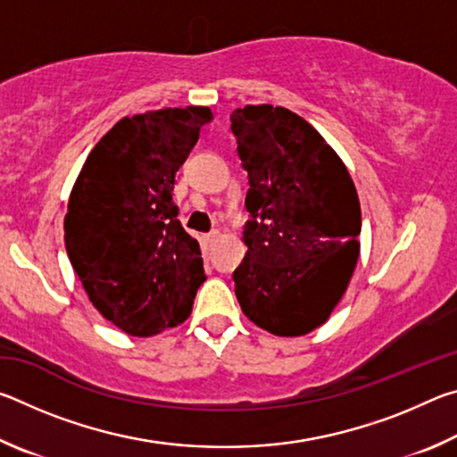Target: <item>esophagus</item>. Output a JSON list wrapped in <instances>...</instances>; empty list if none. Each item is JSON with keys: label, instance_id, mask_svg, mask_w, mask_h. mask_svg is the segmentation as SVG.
Wrapping results in <instances>:
<instances>
[{"label": "esophagus", "instance_id": "34e87169", "mask_svg": "<svg viewBox=\"0 0 457 457\" xmlns=\"http://www.w3.org/2000/svg\"><path fill=\"white\" fill-rule=\"evenodd\" d=\"M218 237H220V231H210V234L204 236V244L205 245H213L215 242H218Z\"/></svg>", "mask_w": 457, "mask_h": 457}]
</instances>
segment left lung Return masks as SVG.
Here are the masks:
<instances>
[{
    "mask_svg": "<svg viewBox=\"0 0 457 457\" xmlns=\"http://www.w3.org/2000/svg\"><path fill=\"white\" fill-rule=\"evenodd\" d=\"M250 177L245 258L234 272L242 312L276 337L322 327L361 252V204L349 169L311 122L284 106L231 112Z\"/></svg>",
    "mask_w": 457,
    "mask_h": 457,
    "instance_id": "obj_1",
    "label": "left lung"
}]
</instances>
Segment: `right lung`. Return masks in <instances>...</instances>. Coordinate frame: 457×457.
<instances>
[{
    "label": "right lung",
    "instance_id": "obj_1",
    "mask_svg": "<svg viewBox=\"0 0 457 457\" xmlns=\"http://www.w3.org/2000/svg\"><path fill=\"white\" fill-rule=\"evenodd\" d=\"M212 120L207 106L120 119L74 181L64 218L68 258L96 311L130 337L187 320L205 282L199 244L177 220L173 187Z\"/></svg>",
    "mask_w": 457,
    "mask_h": 457
}]
</instances>
